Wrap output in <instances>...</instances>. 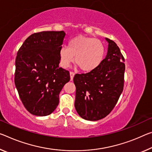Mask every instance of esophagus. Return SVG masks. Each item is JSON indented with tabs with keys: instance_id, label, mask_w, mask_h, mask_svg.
I'll list each match as a JSON object with an SVG mask.
<instances>
[{
	"instance_id": "34e87169",
	"label": "esophagus",
	"mask_w": 152,
	"mask_h": 152,
	"mask_svg": "<svg viewBox=\"0 0 152 152\" xmlns=\"http://www.w3.org/2000/svg\"><path fill=\"white\" fill-rule=\"evenodd\" d=\"M70 79H71V80H73V78H74V74H75V73H74V72H70Z\"/></svg>"
}]
</instances>
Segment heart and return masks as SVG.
<instances>
[{"mask_svg": "<svg viewBox=\"0 0 152 152\" xmlns=\"http://www.w3.org/2000/svg\"><path fill=\"white\" fill-rule=\"evenodd\" d=\"M105 47L101 40L95 38L78 36L69 40L67 47L59 52L62 67H68L73 62L82 71L91 72L97 69L105 56Z\"/></svg>", "mask_w": 152, "mask_h": 152, "instance_id": "1", "label": "heart"}]
</instances>
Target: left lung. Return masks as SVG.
Instances as JSON below:
<instances>
[{
    "mask_svg": "<svg viewBox=\"0 0 152 152\" xmlns=\"http://www.w3.org/2000/svg\"><path fill=\"white\" fill-rule=\"evenodd\" d=\"M109 43L106 57L95 70L76 74L74 106L83 119L96 121L110 114L114 109L124 88V58L113 40Z\"/></svg>",
    "mask_w": 152,
    "mask_h": 152,
    "instance_id": "1",
    "label": "left lung"
}]
</instances>
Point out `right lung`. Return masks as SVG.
Returning a JSON list of instances; mask_svg holds the SVG:
<instances>
[{
  "mask_svg": "<svg viewBox=\"0 0 152 152\" xmlns=\"http://www.w3.org/2000/svg\"><path fill=\"white\" fill-rule=\"evenodd\" d=\"M65 35L64 31L34 33L18 50L15 85L24 107L33 115L51 114L62 88L70 80L69 71L59 67Z\"/></svg>",
  "mask_w": 152,
  "mask_h": 152,
  "instance_id": "obj_1",
  "label": "right lung"
}]
</instances>
